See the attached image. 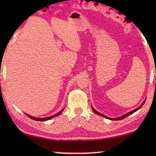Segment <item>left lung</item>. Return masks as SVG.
Instances as JSON below:
<instances>
[{
	"instance_id": "1",
	"label": "left lung",
	"mask_w": 156,
	"mask_h": 156,
	"mask_svg": "<svg viewBox=\"0 0 156 156\" xmlns=\"http://www.w3.org/2000/svg\"><path fill=\"white\" fill-rule=\"evenodd\" d=\"M145 101H146V100H145V101H144V102H143V103L141 104V105H140V106H138V107L137 108H136V109H134V110H133V111H131V112H129V113H127V114H124V115H123L122 116L118 117V118H115V119H112V118H109V117H107V116H106L105 115H104V114H101V113H99V112H97V111H96V110L94 109V108L92 107V106H91V108H92V110H93V112H94L96 113V114H98V115H99V116H101L104 117V118H106V119H110V120L118 121V120H121V119H124V118H126V117L129 116V115H131V114H133V113H134V112H136V111H138V109H140V108L142 107V106L144 105V104Z\"/></svg>"
}]
</instances>
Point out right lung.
Listing matches in <instances>:
<instances>
[{
  "label": "right lung",
  "instance_id": "obj_1",
  "mask_svg": "<svg viewBox=\"0 0 156 156\" xmlns=\"http://www.w3.org/2000/svg\"><path fill=\"white\" fill-rule=\"evenodd\" d=\"M63 110H64V109H62V111H60V112L57 113V114H55V115H53V116H52L45 117V118H36V117L31 116H30V115H27V114H26V115H27V116L29 117V118H30L31 119H33V120H35V121H47V120H49V119H52V118H54V117H55V116H59V115L61 113L63 112Z\"/></svg>",
  "mask_w": 156,
  "mask_h": 156
}]
</instances>
